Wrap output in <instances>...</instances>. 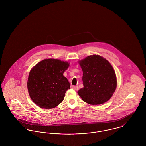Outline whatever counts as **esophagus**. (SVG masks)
Here are the masks:
<instances>
[{
    "label": "esophagus",
    "instance_id": "obj_1",
    "mask_svg": "<svg viewBox=\"0 0 146 146\" xmlns=\"http://www.w3.org/2000/svg\"><path fill=\"white\" fill-rule=\"evenodd\" d=\"M72 88H73L74 89H75V90H78V89H79V86H72Z\"/></svg>",
    "mask_w": 146,
    "mask_h": 146
}]
</instances>
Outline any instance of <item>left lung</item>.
Segmentation results:
<instances>
[{
	"instance_id": "left-lung-1",
	"label": "left lung",
	"mask_w": 146,
	"mask_h": 146,
	"mask_svg": "<svg viewBox=\"0 0 146 146\" xmlns=\"http://www.w3.org/2000/svg\"><path fill=\"white\" fill-rule=\"evenodd\" d=\"M83 72V88L78 91L84 102L101 104L109 100L116 88L115 72L110 62L98 55L89 56L80 61Z\"/></svg>"
}]
</instances>
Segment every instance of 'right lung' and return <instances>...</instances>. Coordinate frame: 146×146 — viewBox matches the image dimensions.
<instances>
[{"instance_id": "1", "label": "right lung", "mask_w": 146, "mask_h": 146, "mask_svg": "<svg viewBox=\"0 0 146 146\" xmlns=\"http://www.w3.org/2000/svg\"><path fill=\"white\" fill-rule=\"evenodd\" d=\"M68 62L56 59H46L36 64L30 71L27 89L33 101L42 108H53L64 99L70 84L63 72Z\"/></svg>"}]
</instances>
